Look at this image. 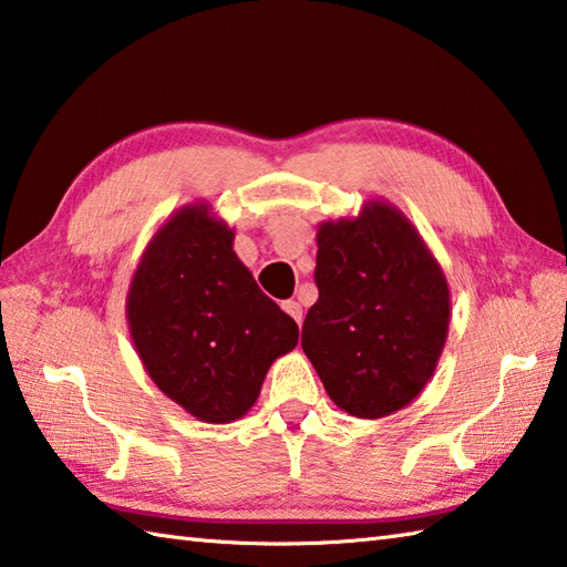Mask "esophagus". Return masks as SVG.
<instances>
[{
    "label": "esophagus",
    "instance_id": "esophagus-1",
    "mask_svg": "<svg viewBox=\"0 0 567 567\" xmlns=\"http://www.w3.org/2000/svg\"><path fill=\"white\" fill-rule=\"evenodd\" d=\"M282 309L297 321V324H302V305L295 302V299H287V302H282Z\"/></svg>",
    "mask_w": 567,
    "mask_h": 567
}]
</instances>
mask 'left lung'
Here are the masks:
<instances>
[{
    "mask_svg": "<svg viewBox=\"0 0 567 567\" xmlns=\"http://www.w3.org/2000/svg\"><path fill=\"white\" fill-rule=\"evenodd\" d=\"M302 349L337 408L379 420L410 405L437 369L450 329V287L401 208L369 198L353 218L317 230Z\"/></svg>",
    "mask_w": 567,
    "mask_h": 567,
    "instance_id": "left-lung-1",
    "label": "left lung"
}]
</instances>
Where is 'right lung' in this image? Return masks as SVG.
<instances>
[{"mask_svg":"<svg viewBox=\"0 0 567 567\" xmlns=\"http://www.w3.org/2000/svg\"><path fill=\"white\" fill-rule=\"evenodd\" d=\"M236 233L210 206L186 204L144 248L127 290V327L144 371L202 423L248 413L299 329L233 250Z\"/></svg>","mask_w":567,"mask_h":567,"instance_id":"add662e5","label":"right lung"}]
</instances>
